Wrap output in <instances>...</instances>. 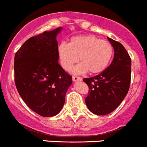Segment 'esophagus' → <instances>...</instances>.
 Listing matches in <instances>:
<instances>
[{"instance_id": "esophagus-1", "label": "esophagus", "mask_w": 147, "mask_h": 147, "mask_svg": "<svg viewBox=\"0 0 147 147\" xmlns=\"http://www.w3.org/2000/svg\"><path fill=\"white\" fill-rule=\"evenodd\" d=\"M72 80H73V81H80V80H82V78L80 77L73 76L72 77Z\"/></svg>"}]
</instances>
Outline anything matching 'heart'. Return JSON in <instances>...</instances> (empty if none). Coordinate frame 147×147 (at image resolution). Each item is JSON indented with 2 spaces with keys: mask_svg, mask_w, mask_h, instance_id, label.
<instances>
[{
  "mask_svg": "<svg viewBox=\"0 0 147 147\" xmlns=\"http://www.w3.org/2000/svg\"><path fill=\"white\" fill-rule=\"evenodd\" d=\"M60 64L66 71H69L75 64H80L73 72L76 74L88 71L98 74L108 67L113 54L111 42L100 39L94 35L77 36L71 38L69 44L61 43L58 47Z\"/></svg>",
  "mask_w": 147,
  "mask_h": 147,
  "instance_id": "b5f03b06",
  "label": "heart"
}]
</instances>
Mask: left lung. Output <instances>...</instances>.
<instances>
[{"mask_svg":"<svg viewBox=\"0 0 147 147\" xmlns=\"http://www.w3.org/2000/svg\"><path fill=\"white\" fill-rule=\"evenodd\" d=\"M114 49V57L109 67L98 75L83 81L89 92L85 102L91 112L106 115L113 111L124 100L131 80V59L125 47L108 38Z\"/></svg>","mask_w":147,"mask_h":147,"instance_id":"left-lung-1","label":"left lung"}]
</instances>
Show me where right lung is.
<instances>
[{
	"label": "right lung",
	"mask_w": 147,
	"mask_h": 147,
	"mask_svg": "<svg viewBox=\"0 0 147 147\" xmlns=\"http://www.w3.org/2000/svg\"><path fill=\"white\" fill-rule=\"evenodd\" d=\"M61 28L29 38L14 56V82L23 101L45 117L55 116L72 78L59 64L56 36Z\"/></svg>",
	"instance_id": "1"
}]
</instances>
